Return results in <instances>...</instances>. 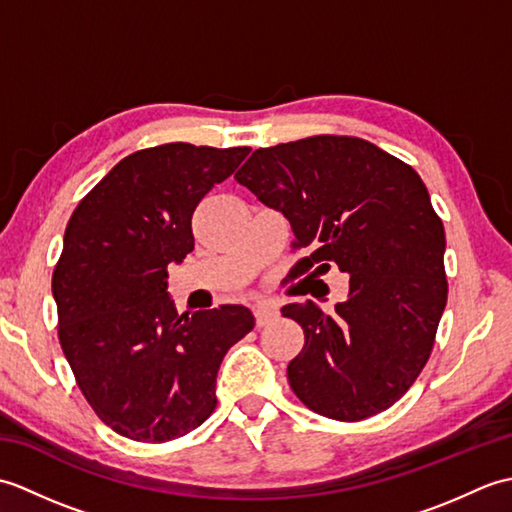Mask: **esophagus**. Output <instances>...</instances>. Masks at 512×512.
I'll list each match as a JSON object with an SVG mask.
<instances>
[{
  "mask_svg": "<svg viewBox=\"0 0 512 512\" xmlns=\"http://www.w3.org/2000/svg\"><path fill=\"white\" fill-rule=\"evenodd\" d=\"M253 314H255V323L257 328H264V325H268L270 321L277 319V308L273 306L270 301H259L253 306Z\"/></svg>",
  "mask_w": 512,
  "mask_h": 512,
  "instance_id": "obj_1",
  "label": "esophagus"
}]
</instances>
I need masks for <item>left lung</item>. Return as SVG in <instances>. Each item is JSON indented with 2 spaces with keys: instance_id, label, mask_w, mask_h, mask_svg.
<instances>
[{
  "instance_id": "1",
  "label": "left lung",
  "mask_w": 512,
  "mask_h": 512,
  "mask_svg": "<svg viewBox=\"0 0 512 512\" xmlns=\"http://www.w3.org/2000/svg\"><path fill=\"white\" fill-rule=\"evenodd\" d=\"M235 180L310 250L295 277L330 264L350 275L332 314L314 301L281 308L306 336L292 391L332 420L389 409L429 361L449 290L444 226L418 173L363 138L312 136L253 151Z\"/></svg>"
}]
</instances>
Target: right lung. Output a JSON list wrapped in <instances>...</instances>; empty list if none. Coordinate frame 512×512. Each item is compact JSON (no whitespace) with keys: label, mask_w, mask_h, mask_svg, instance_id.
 Masks as SVG:
<instances>
[{"label":"right lung","mask_w":512,"mask_h":512,"mask_svg":"<svg viewBox=\"0 0 512 512\" xmlns=\"http://www.w3.org/2000/svg\"><path fill=\"white\" fill-rule=\"evenodd\" d=\"M250 147L169 143L123 158L76 206L52 275L59 341L85 400L136 442L211 416L224 354L253 330L244 306L178 314L167 266L193 246L195 206Z\"/></svg>","instance_id":"1"}]
</instances>
